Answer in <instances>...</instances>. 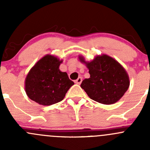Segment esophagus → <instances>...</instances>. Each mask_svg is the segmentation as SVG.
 I'll return each instance as SVG.
<instances>
[{"instance_id":"34e87169","label":"esophagus","mask_w":150,"mask_h":150,"mask_svg":"<svg viewBox=\"0 0 150 150\" xmlns=\"http://www.w3.org/2000/svg\"><path fill=\"white\" fill-rule=\"evenodd\" d=\"M81 82H82V78H81V77H79V78H78L77 80H75V83L78 84V85L81 84Z\"/></svg>"}]
</instances>
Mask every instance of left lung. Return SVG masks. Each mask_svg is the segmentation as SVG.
<instances>
[{
  "mask_svg": "<svg viewBox=\"0 0 150 150\" xmlns=\"http://www.w3.org/2000/svg\"><path fill=\"white\" fill-rule=\"evenodd\" d=\"M79 59L89 69L90 78L84 79L81 87L91 99L104 104H114L127 91L128 75L114 59L105 54L97 56L91 62H86L82 57Z\"/></svg>",
  "mask_w": 150,
  "mask_h": 150,
  "instance_id": "8db88e82",
  "label": "left lung"
}]
</instances>
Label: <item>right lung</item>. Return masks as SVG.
<instances>
[{"label":"right lung","mask_w":150,"mask_h":150,"mask_svg":"<svg viewBox=\"0 0 150 150\" xmlns=\"http://www.w3.org/2000/svg\"><path fill=\"white\" fill-rule=\"evenodd\" d=\"M62 62L54 56L46 55L33 66L25 79V91L30 99L44 106L63 100L74 82L67 72L59 70Z\"/></svg>","instance_id":"right-lung-1"}]
</instances>
